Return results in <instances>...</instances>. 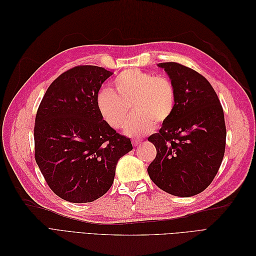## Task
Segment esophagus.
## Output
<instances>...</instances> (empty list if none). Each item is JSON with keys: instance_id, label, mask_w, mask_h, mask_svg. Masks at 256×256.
<instances>
[{"instance_id": "obj_1", "label": "esophagus", "mask_w": 256, "mask_h": 256, "mask_svg": "<svg viewBox=\"0 0 256 256\" xmlns=\"http://www.w3.org/2000/svg\"><path fill=\"white\" fill-rule=\"evenodd\" d=\"M132 144L134 145V146H136V145H138V144H141V142H142V140L141 138H132Z\"/></svg>"}]
</instances>
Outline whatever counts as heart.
<instances>
[{"label": "heart", "mask_w": 256, "mask_h": 256, "mask_svg": "<svg viewBox=\"0 0 256 256\" xmlns=\"http://www.w3.org/2000/svg\"><path fill=\"white\" fill-rule=\"evenodd\" d=\"M115 94L102 90L97 97L102 118L114 129L126 125L131 111L134 114L126 126L130 136L145 134L156 125L171 118L176 102L172 81L162 76H154L140 69H127L113 81Z\"/></svg>", "instance_id": "b5f03b06"}]
</instances>
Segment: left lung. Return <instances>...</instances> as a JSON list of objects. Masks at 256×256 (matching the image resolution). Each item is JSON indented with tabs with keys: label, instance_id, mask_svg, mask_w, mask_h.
Here are the masks:
<instances>
[{
	"label": "left lung",
	"instance_id": "left-lung-1",
	"mask_svg": "<svg viewBox=\"0 0 256 256\" xmlns=\"http://www.w3.org/2000/svg\"><path fill=\"white\" fill-rule=\"evenodd\" d=\"M158 66L174 84L176 102L171 118L148 138L157 154L147 172L161 190L189 198L204 191L219 171L226 140L223 109L198 72L175 62Z\"/></svg>",
	"mask_w": 256,
	"mask_h": 256
}]
</instances>
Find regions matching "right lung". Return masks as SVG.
<instances>
[{
  "label": "right lung",
  "mask_w": 256,
  "mask_h": 256,
  "mask_svg": "<svg viewBox=\"0 0 256 256\" xmlns=\"http://www.w3.org/2000/svg\"><path fill=\"white\" fill-rule=\"evenodd\" d=\"M113 72L76 66L54 80L35 118V160L50 189L72 203H90L111 188L129 138L102 120L98 92Z\"/></svg>",
  "instance_id": "add662e5"
}]
</instances>
